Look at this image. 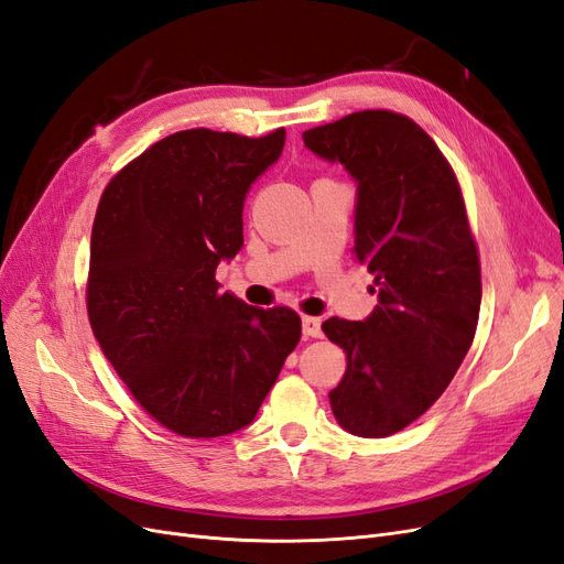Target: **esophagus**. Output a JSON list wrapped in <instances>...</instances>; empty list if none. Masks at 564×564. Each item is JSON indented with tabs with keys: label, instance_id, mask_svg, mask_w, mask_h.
<instances>
[{
	"label": "esophagus",
	"instance_id": "1",
	"mask_svg": "<svg viewBox=\"0 0 564 564\" xmlns=\"http://www.w3.org/2000/svg\"><path fill=\"white\" fill-rule=\"evenodd\" d=\"M303 336L305 338H319L322 336V327H319V319L311 317V315H303Z\"/></svg>",
	"mask_w": 564,
	"mask_h": 564
}]
</instances>
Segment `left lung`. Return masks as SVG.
I'll return each instance as SVG.
<instances>
[{"instance_id": "8db88e82", "label": "left lung", "mask_w": 564, "mask_h": 564, "mask_svg": "<svg viewBox=\"0 0 564 564\" xmlns=\"http://www.w3.org/2000/svg\"><path fill=\"white\" fill-rule=\"evenodd\" d=\"M303 141L357 181L352 253L379 286L365 322H322L348 360L332 412L352 435L388 437L437 402L475 338L482 278L464 193L435 141L400 112H352Z\"/></svg>"}]
</instances>
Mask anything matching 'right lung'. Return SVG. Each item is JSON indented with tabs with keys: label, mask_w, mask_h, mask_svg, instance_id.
<instances>
[{
	"label": "right lung",
	"mask_w": 564,
	"mask_h": 564,
	"mask_svg": "<svg viewBox=\"0 0 564 564\" xmlns=\"http://www.w3.org/2000/svg\"><path fill=\"white\" fill-rule=\"evenodd\" d=\"M284 129L259 139L176 131L100 195L87 313L100 350L145 412L181 437L249 425L301 338L284 305L220 294L216 268L245 245L251 183L278 162Z\"/></svg>",
	"instance_id": "obj_1"
}]
</instances>
